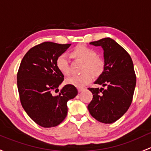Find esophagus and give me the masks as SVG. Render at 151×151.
Wrapping results in <instances>:
<instances>
[{
  "label": "esophagus",
  "instance_id": "esophagus-1",
  "mask_svg": "<svg viewBox=\"0 0 151 151\" xmlns=\"http://www.w3.org/2000/svg\"><path fill=\"white\" fill-rule=\"evenodd\" d=\"M84 89H85V88H79L78 89H77V90H78V92H79V93H80V92L83 91Z\"/></svg>",
  "mask_w": 151,
  "mask_h": 151
}]
</instances>
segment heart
Segmentation results:
<instances>
[{"instance_id":"b5f03b06","label":"heart","mask_w":151,"mask_h":151,"mask_svg":"<svg viewBox=\"0 0 151 151\" xmlns=\"http://www.w3.org/2000/svg\"><path fill=\"white\" fill-rule=\"evenodd\" d=\"M72 54L80 59L84 61L82 70L85 71L79 75H74L66 80V83L77 88H82L88 85L93 80V74H100L103 71L104 62L102 58L96 56V53L93 48L85 45H79L73 50ZM56 66L58 69L64 75L70 74V66L69 59L66 53H62L57 58ZM91 71L90 72L89 71Z\"/></svg>"}]
</instances>
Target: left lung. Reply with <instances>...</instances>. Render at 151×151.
<instances>
[{"label": "left lung", "instance_id": "obj_1", "mask_svg": "<svg viewBox=\"0 0 151 151\" xmlns=\"http://www.w3.org/2000/svg\"><path fill=\"white\" fill-rule=\"evenodd\" d=\"M90 44L104 50V71L95 84L106 89L88 88L93 98L88 109L98 122L111 124L121 118L132 104L136 85L134 65L129 53L111 38Z\"/></svg>", "mask_w": 151, "mask_h": 151}]
</instances>
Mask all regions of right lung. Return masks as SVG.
<instances>
[{"mask_svg":"<svg viewBox=\"0 0 151 151\" xmlns=\"http://www.w3.org/2000/svg\"><path fill=\"white\" fill-rule=\"evenodd\" d=\"M71 44L44 42L28 50L22 58L18 74L17 87L23 109L30 118L42 127L61 124L67 115V101L77 95V88L65 85L58 96L63 74L56 66V59Z\"/></svg>","mask_w":151,"mask_h":151,"instance_id":"1","label":"right lung"}]
</instances>
